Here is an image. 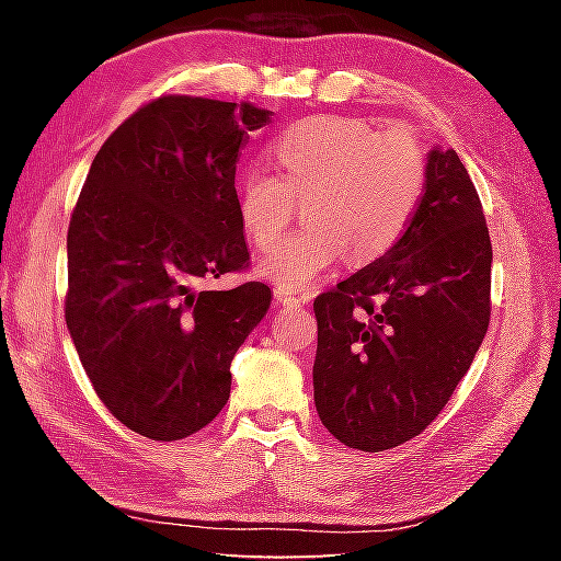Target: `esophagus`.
<instances>
[{
  "mask_svg": "<svg viewBox=\"0 0 561 561\" xmlns=\"http://www.w3.org/2000/svg\"><path fill=\"white\" fill-rule=\"evenodd\" d=\"M274 304H277V307H284V309H297V307H301L304 301L299 297H291V294H287V291L274 289Z\"/></svg>",
  "mask_w": 561,
  "mask_h": 561,
  "instance_id": "34e87169",
  "label": "esophagus"
}]
</instances>
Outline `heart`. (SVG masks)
Here are the masks:
<instances>
[{
    "label": "heart",
    "mask_w": 561,
    "mask_h": 561,
    "mask_svg": "<svg viewBox=\"0 0 561 561\" xmlns=\"http://www.w3.org/2000/svg\"><path fill=\"white\" fill-rule=\"evenodd\" d=\"M277 170L254 165L237 187L242 232L257 250L279 240L301 203L304 225L260 262L282 291H301L344 257L356 267L401 242L425 190V153L408 130L314 116L274 138Z\"/></svg>",
    "instance_id": "b5f03b06"
}]
</instances>
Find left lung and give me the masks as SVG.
<instances>
[{
  "instance_id": "left-lung-1",
  "label": "left lung",
  "mask_w": 561,
  "mask_h": 561,
  "mask_svg": "<svg viewBox=\"0 0 561 561\" xmlns=\"http://www.w3.org/2000/svg\"><path fill=\"white\" fill-rule=\"evenodd\" d=\"M425 168L401 242L314 299L319 417L366 453L428 428L490 324L492 244L478 190L455 150H431Z\"/></svg>"
}]
</instances>
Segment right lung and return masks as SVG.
Here are the masks:
<instances>
[{"label": "right lung", "mask_w": 561, "mask_h": 561, "mask_svg": "<svg viewBox=\"0 0 561 561\" xmlns=\"http://www.w3.org/2000/svg\"><path fill=\"white\" fill-rule=\"evenodd\" d=\"M272 111L160 96L111 133L76 201L66 327L93 391L133 433L180 440L230 398V364L267 314L262 282L205 284L250 267L234 170Z\"/></svg>", "instance_id": "right-lung-1"}]
</instances>
